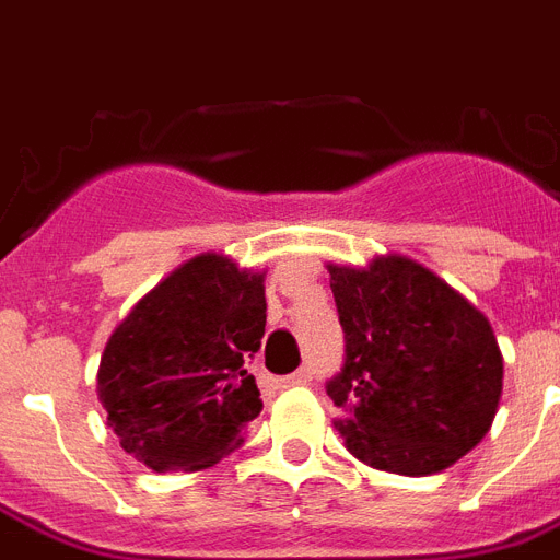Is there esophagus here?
Masks as SVG:
<instances>
[{
  "label": "esophagus",
  "mask_w": 560,
  "mask_h": 560,
  "mask_svg": "<svg viewBox=\"0 0 560 560\" xmlns=\"http://www.w3.org/2000/svg\"><path fill=\"white\" fill-rule=\"evenodd\" d=\"M311 381V369H299V372H293V374H288V377H279V381H276V386H279V389H284V386H299V383H307Z\"/></svg>",
  "instance_id": "esophagus-1"
}]
</instances>
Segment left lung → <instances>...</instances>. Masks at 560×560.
<instances>
[{
	"instance_id": "left-lung-1",
	"label": "left lung",
	"mask_w": 560,
	"mask_h": 560,
	"mask_svg": "<svg viewBox=\"0 0 560 560\" xmlns=\"http://www.w3.org/2000/svg\"><path fill=\"white\" fill-rule=\"evenodd\" d=\"M328 272L346 360L325 389L349 453L404 477L451 468L482 442L503 392L486 314L407 255Z\"/></svg>"
}]
</instances>
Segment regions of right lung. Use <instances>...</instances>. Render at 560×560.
Returning <instances> with one entry per match:
<instances>
[{"label": "right lung", "mask_w": 560, "mask_h": 560, "mask_svg": "<svg viewBox=\"0 0 560 560\" xmlns=\"http://www.w3.org/2000/svg\"><path fill=\"white\" fill-rule=\"evenodd\" d=\"M267 325L264 276L202 253L121 319L98 366L113 433L151 470H202L241 447L261 412L246 363Z\"/></svg>", "instance_id": "1"}]
</instances>
